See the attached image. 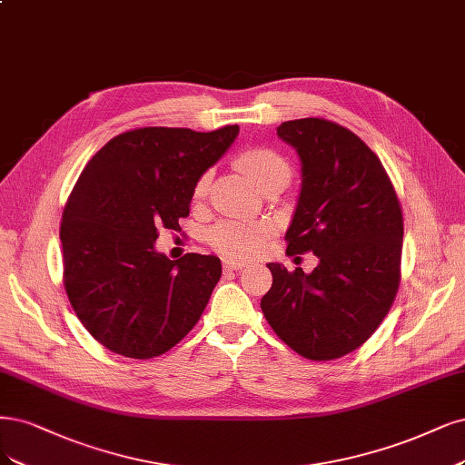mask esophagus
<instances>
[{
	"mask_svg": "<svg viewBox=\"0 0 465 465\" xmlns=\"http://www.w3.org/2000/svg\"><path fill=\"white\" fill-rule=\"evenodd\" d=\"M246 263H240L234 260H223V269L225 271H238V269H244Z\"/></svg>",
	"mask_w": 465,
	"mask_h": 465,
	"instance_id": "1",
	"label": "esophagus"
}]
</instances>
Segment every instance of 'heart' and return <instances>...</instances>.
<instances>
[{
    "mask_svg": "<svg viewBox=\"0 0 465 465\" xmlns=\"http://www.w3.org/2000/svg\"><path fill=\"white\" fill-rule=\"evenodd\" d=\"M238 167L242 169L248 177L263 188L271 181H286L291 177V165L286 159L269 148H252L238 155ZM212 183V173L205 171L194 184V200H203L207 188ZM271 227L263 221L242 223V221H221L213 227L207 229L205 240L215 252L227 255V258L244 260L250 255L258 253L269 236Z\"/></svg>",
    "mask_w": 465,
    "mask_h": 465,
    "instance_id": "heart-1",
    "label": "heart"
}]
</instances>
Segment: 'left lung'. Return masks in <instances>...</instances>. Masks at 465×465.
<instances>
[{
  "mask_svg": "<svg viewBox=\"0 0 465 465\" xmlns=\"http://www.w3.org/2000/svg\"><path fill=\"white\" fill-rule=\"evenodd\" d=\"M298 152L302 190L286 253L313 252L310 275L267 263L262 312L279 339L313 361L360 348L389 313L400 284L404 219L381 159L344 126L296 119L277 126Z\"/></svg>",
  "mask_w": 465,
  "mask_h": 465,
  "instance_id": "8db88e82",
  "label": "left lung"
}]
</instances>
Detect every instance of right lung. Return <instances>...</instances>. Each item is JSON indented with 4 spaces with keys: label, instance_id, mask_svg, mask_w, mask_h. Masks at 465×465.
<instances>
[{
    "label": "right lung",
    "instance_id": "add662e5",
    "mask_svg": "<svg viewBox=\"0 0 465 465\" xmlns=\"http://www.w3.org/2000/svg\"><path fill=\"white\" fill-rule=\"evenodd\" d=\"M238 134L146 126L95 153L63 210V284L80 323L107 350L150 360L179 344L221 279L215 255L171 262L157 229L179 231L194 184Z\"/></svg>",
    "mask_w": 465,
    "mask_h": 465
}]
</instances>
